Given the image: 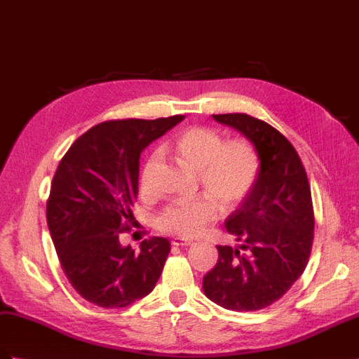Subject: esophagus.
Masks as SVG:
<instances>
[{
    "instance_id": "obj_1",
    "label": "esophagus",
    "mask_w": 359,
    "mask_h": 359,
    "mask_svg": "<svg viewBox=\"0 0 359 359\" xmlns=\"http://www.w3.org/2000/svg\"><path fill=\"white\" fill-rule=\"evenodd\" d=\"M172 245L175 247H189V245H194V241H189L184 238H175L172 241Z\"/></svg>"
}]
</instances>
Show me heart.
Instances as JSON below:
<instances>
[{
    "mask_svg": "<svg viewBox=\"0 0 359 359\" xmlns=\"http://www.w3.org/2000/svg\"><path fill=\"white\" fill-rule=\"evenodd\" d=\"M173 151L182 168L196 173V180L208 198L165 207L156 217L163 231L178 236H195L216 217V206L231 210L252 189L259 173L257 154L245 140L225 142L219 133L203 126L187 128L175 138ZM158 155H152L143 170V182L149 180Z\"/></svg>",
    "mask_w": 359,
    "mask_h": 359,
    "instance_id": "b5f03b06",
    "label": "heart"
}]
</instances>
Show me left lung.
I'll return each instance as SVG.
<instances>
[{"label":"left lung","mask_w":359,"mask_h":359,"mask_svg":"<svg viewBox=\"0 0 359 359\" xmlns=\"http://www.w3.org/2000/svg\"><path fill=\"white\" fill-rule=\"evenodd\" d=\"M217 123L238 130L255 147L259 173L225 229L242 242L217 245L219 259L203 278L205 297L230 311L273 304L308 265L313 241L311 187L294 146L265 121L247 114H217Z\"/></svg>","instance_id":"left-lung-1"}]
</instances>
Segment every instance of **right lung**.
<instances>
[{
	"label": "right lung",
	"mask_w": 359,
	"mask_h": 359,
	"mask_svg": "<svg viewBox=\"0 0 359 359\" xmlns=\"http://www.w3.org/2000/svg\"><path fill=\"white\" fill-rule=\"evenodd\" d=\"M184 116L112 120L86 130L60 160L51 182L47 224L72 286L100 308H126L151 294L170 251L165 238L123 247L133 221L140 155Z\"/></svg>",
	"instance_id": "right-lung-1"
}]
</instances>
